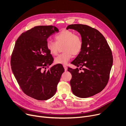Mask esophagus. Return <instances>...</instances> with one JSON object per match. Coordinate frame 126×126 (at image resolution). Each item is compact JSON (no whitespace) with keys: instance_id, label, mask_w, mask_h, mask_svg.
Listing matches in <instances>:
<instances>
[{"instance_id":"esophagus-1","label":"esophagus","mask_w":126,"mask_h":126,"mask_svg":"<svg viewBox=\"0 0 126 126\" xmlns=\"http://www.w3.org/2000/svg\"><path fill=\"white\" fill-rule=\"evenodd\" d=\"M63 67L64 68V69H65V71H66L67 70V66L63 65Z\"/></svg>"}]
</instances>
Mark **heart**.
<instances>
[{"mask_svg": "<svg viewBox=\"0 0 126 126\" xmlns=\"http://www.w3.org/2000/svg\"><path fill=\"white\" fill-rule=\"evenodd\" d=\"M56 42L48 40L46 47L50 54L56 55L58 53L59 46H62L64 51L55 59L57 64H66L71 58L72 54L77 55L83 47V41L80 36L75 35V32L69 30H64L55 36Z\"/></svg>", "mask_w": 126, "mask_h": 126, "instance_id": "obj_1", "label": "heart"}]
</instances>
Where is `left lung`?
I'll list each match as a JSON object with an SVG mask.
<instances>
[{
    "instance_id": "1",
    "label": "left lung",
    "mask_w": 126,
    "mask_h": 126,
    "mask_svg": "<svg viewBox=\"0 0 126 126\" xmlns=\"http://www.w3.org/2000/svg\"><path fill=\"white\" fill-rule=\"evenodd\" d=\"M67 30L80 33L83 41L81 51L71 63L77 67L69 68L72 93L87 98L102 91L106 86L113 64V57L106 40L97 30L84 24H71ZM83 67V71H79Z\"/></svg>"
}]
</instances>
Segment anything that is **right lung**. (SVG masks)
I'll return each mask as SVG.
<instances>
[{"label": "right lung", "instance_id": "right-lung-1", "mask_svg": "<svg viewBox=\"0 0 126 126\" xmlns=\"http://www.w3.org/2000/svg\"><path fill=\"white\" fill-rule=\"evenodd\" d=\"M52 25L37 26L20 36L16 42L11 59V68L24 93L37 100H47L54 96L64 69L54 61L46 47L48 38L58 32Z\"/></svg>", "mask_w": 126, "mask_h": 126}]
</instances>
